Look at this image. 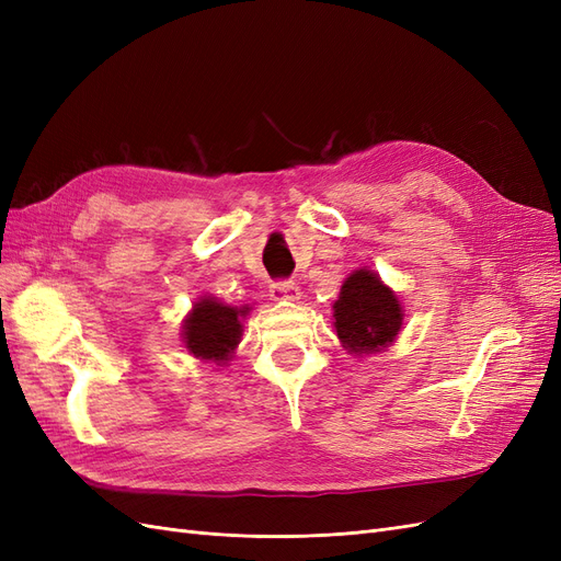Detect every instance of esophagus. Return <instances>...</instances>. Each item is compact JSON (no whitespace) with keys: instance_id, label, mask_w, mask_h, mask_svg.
Segmentation results:
<instances>
[{"instance_id":"34e87169","label":"esophagus","mask_w":561,"mask_h":561,"mask_svg":"<svg viewBox=\"0 0 561 561\" xmlns=\"http://www.w3.org/2000/svg\"><path fill=\"white\" fill-rule=\"evenodd\" d=\"M271 297H274L276 301H297L301 297V293L293 280H276V283H271Z\"/></svg>"}]
</instances>
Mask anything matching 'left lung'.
<instances>
[{
	"instance_id": "1",
	"label": "left lung",
	"mask_w": 561,
	"mask_h": 561,
	"mask_svg": "<svg viewBox=\"0 0 561 561\" xmlns=\"http://www.w3.org/2000/svg\"><path fill=\"white\" fill-rule=\"evenodd\" d=\"M332 309L342 346L360 358L393 344L404 316L398 295L369 268L353 271Z\"/></svg>"
}]
</instances>
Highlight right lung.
I'll return each instance as SVG.
<instances>
[{"instance_id": "1", "label": "right lung", "mask_w": 561, "mask_h": 561, "mask_svg": "<svg viewBox=\"0 0 561 561\" xmlns=\"http://www.w3.org/2000/svg\"><path fill=\"white\" fill-rule=\"evenodd\" d=\"M250 313V307H229L215 297H201L190 316L184 318L182 339L194 358L225 365L233 358V351L241 342V318Z\"/></svg>"}]
</instances>
